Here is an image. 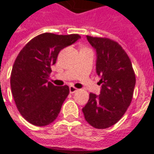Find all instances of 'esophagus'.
<instances>
[{
	"label": "esophagus",
	"instance_id": "esophagus-1",
	"mask_svg": "<svg viewBox=\"0 0 154 154\" xmlns=\"http://www.w3.org/2000/svg\"><path fill=\"white\" fill-rule=\"evenodd\" d=\"M78 91V89L76 88H74L73 86H71L70 88H69V92H70V94H73V93H75V92H77Z\"/></svg>",
	"mask_w": 154,
	"mask_h": 154
}]
</instances>
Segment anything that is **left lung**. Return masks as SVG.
I'll use <instances>...</instances> for the list:
<instances>
[{
	"instance_id": "1",
	"label": "left lung",
	"mask_w": 154,
	"mask_h": 154,
	"mask_svg": "<svg viewBox=\"0 0 154 154\" xmlns=\"http://www.w3.org/2000/svg\"><path fill=\"white\" fill-rule=\"evenodd\" d=\"M87 39L97 53L96 72L101 77L100 94L90 93L82 108L85 119L92 127L105 129L116 124L130 106L134 90L135 73L126 51L108 38Z\"/></svg>"
}]
</instances>
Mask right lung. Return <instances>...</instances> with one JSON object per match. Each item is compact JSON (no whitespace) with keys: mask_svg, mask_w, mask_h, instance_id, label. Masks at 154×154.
I'll return each instance as SVG.
<instances>
[{"mask_svg":"<svg viewBox=\"0 0 154 154\" xmlns=\"http://www.w3.org/2000/svg\"><path fill=\"white\" fill-rule=\"evenodd\" d=\"M80 38L77 34L44 33L28 42L15 59L10 76L12 94L18 111L29 123L44 127L58 117L69 88L48 81L51 66L60 51Z\"/></svg>","mask_w":154,"mask_h":154,"instance_id":"add662e5","label":"right lung"}]
</instances>
